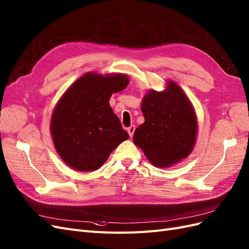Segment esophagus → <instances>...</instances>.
<instances>
[{
	"label": "esophagus",
	"instance_id": "esophagus-1",
	"mask_svg": "<svg viewBox=\"0 0 249 249\" xmlns=\"http://www.w3.org/2000/svg\"><path fill=\"white\" fill-rule=\"evenodd\" d=\"M134 130H136V126H134V125H131L130 127H128V128H127V132H128V134H129L130 137L133 136Z\"/></svg>",
	"mask_w": 249,
	"mask_h": 249
}]
</instances>
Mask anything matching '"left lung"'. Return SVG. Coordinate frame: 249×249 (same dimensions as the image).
<instances>
[{
    "mask_svg": "<svg viewBox=\"0 0 249 249\" xmlns=\"http://www.w3.org/2000/svg\"><path fill=\"white\" fill-rule=\"evenodd\" d=\"M165 90H149L141 109L145 122L134 131L133 143L155 167L167 168L186 159L197 137V118L189 98L173 81Z\"/></svg>",
    "mask_w": 249,
    "mask_h": 249,
    "instance_id": "1",
    "label": "left lung"
}]
</instances>
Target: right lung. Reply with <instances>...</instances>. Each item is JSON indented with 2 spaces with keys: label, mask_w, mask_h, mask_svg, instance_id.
<instances>
[{
  "label": "right lung",
  "mask_w": 249,
  "mask_h": 249,
  "mask_svg": "<svg viewBox=\"0 0 249 249\" xmlns=\"http://www.w3.org/2000/svg\"><path fill=\"white\" fill-rule=\"evenodd\" d=\"M128 82L124 74L89 72L59 99L50 130L56 151L70 168L79 172L98 170L113 149L129 138L109 105L111 95Z\"/></svg>",
  "instance_id": "right-lung-1"
}]
</instances>
